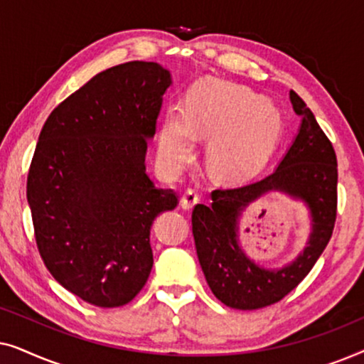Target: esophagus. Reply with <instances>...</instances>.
Returning <instances> with one entry per match:
<instances>
[{
    "mask_svg": "<svg viewBox=\"0 0 364 364\" xmlns=\"http://www.w3.org/2000/svg\"><path fill=\"white\" fill-rule=\"evenodd\" d=\"M198 198H200L198 197V193L193 191V188H188V191L183 193L181 198V205L183 210H191V208L198 202Z\"/></svg>",
    "mask_w": 364,
    "mask_h": 364,
    "instance_id": "1",
    "label": "esophagus"
}]
</instances>
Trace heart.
I'll return each instance as SVG.
<instances>
[{"mask_svg": "<svg viewBox=\"0 0 364 364\" xmlns=\"http://www.w3.org/2000/svg\"><path fill=\"white\" fill-rule=\"evenodd\" d=\"M275 104L250 89L202 82L188 94L182 111L164 116L159 151L164 162L181 167L193 156V139H210L208 162L222 177H247L275 151L283 132Z\"/></svg>", "mask_w": 364, "mask_h": 364, "instance_id": "obj_1", "label": "heart"}]
</instances>
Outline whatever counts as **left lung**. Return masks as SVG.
<instances>
[{
  "instance_id": "left-lung-1",
  "label": "left lung",
  "mask_w": 364,
  "mask_h": 364,
  "mask_svg": "<svg viewBox=\"0 0 364 364\" xmlns=\"http://www.w3.org/2000/svg\"><path fill=\"white\" fill-rule=\"evenodd\" d=\"M290 101L301 117L295 141L278 167L262 181L212 192V203H197L192 233L202 272L213 295L237 310L273 305L298 287L330 242L336 220L338 164L330 139L295 91ZM267 191H283L311 210L312 232L295 261L280 269H263L246 257L237 242L241 212Z\"/></svg>"
}]
</instances>
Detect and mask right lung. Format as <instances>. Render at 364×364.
I'll list each match as a JSON object with an SVG mask.
<instances>
[{
	"label": "right lung",
	"mask_w": 364,
	"mask_h": 364,
	"mask_svg": "<svg viewBox=\"0 0 364 364\" xmlns=\"http://www.w3.org/2000/svg\"><path fill=\"white\" fill-rule=\"evenodd\" d=\"M171 84L157 63L109 68L64 99L39 134L26 187L39 255L66 290L94 306H122L142 290L154 263V218L178 203L146 172Z\"/></svg>",
	"instance_id": "add662e5"
}]
</instances>
